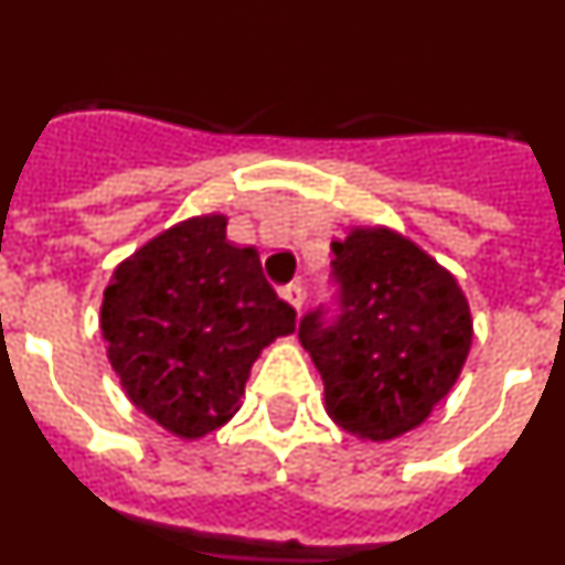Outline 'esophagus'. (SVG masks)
I'll use <instances>...</instances> for the list:
<instances>
[{"label": "esophagus", "mask_w": 565, "mask_h": 565, "mask_svg": "<svg viewBox=\"0 0 565 565\" xmlns=\"http://www.w3.org/2000/svg\"><path fill=\"white\" fill-rule=\"evenodd\" d=\"M279 297L286 299V302L294 308V311H299V308H302V299H306V294H302V286L291 282V286L279 288Z\"/></svg>", "instance_id": "34e87169"}]
</instances>
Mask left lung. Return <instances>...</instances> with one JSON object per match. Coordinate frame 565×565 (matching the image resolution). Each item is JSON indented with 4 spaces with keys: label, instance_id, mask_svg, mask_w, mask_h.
Masks as SVG:
<instances>
[{
    "label": "left lung",
    "instance_id": "left-lung-1",
    "mask_svg": "<svg viewBox=\"0 0 565 565\" xmlns=\"http://www.w3.org/2000/svg\"><path fill=\"white\" fill-rule=\"evenodd\" d=\"M339 317L299 322L326 411L362 441H393L427 422L472 348V313L458 279L411 237L353 226L333 239Z\"/></svg>",
    "mask_w": 565,
    "mask_h": 565
}]
</instances>
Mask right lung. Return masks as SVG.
<instances>
[{"label": "right lung", "instance_id": "add662e5", "mask_svg": "<svg viewBox=\"0 0 565 565\" xmlns=\"http://www.w3.org/2000/svg\"><path fill=\"white\" fill-rule=\"evenodd\" d=\"M226 214L154 234L104 288L102 337L129 402L183 441L239 411L266 344L294 333V311L263 277L257 248L226 239Z\"/></svg>", "mask_w": 565, "mask_h": 565}]
</instances>
